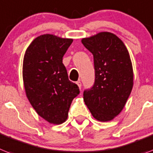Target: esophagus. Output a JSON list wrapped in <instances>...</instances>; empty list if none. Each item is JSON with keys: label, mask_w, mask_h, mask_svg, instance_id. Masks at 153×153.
Instances as JSON below:
<instances>
[{"label": "esophagus", "mask_w": 153, "mask_h": 153, "mask_svg": "<svg viewBox=\"0 0 153 153\" xmlns=\"http://www.w3.org/2000/svg\"><path fill=\"white\" fill-rule=\"evenodd\" d=\"M76 84H77V86H78V87H79V89H81V87H82L81 82H80V81H77V82H76Z\"/></svg>", "instance_id": "34e87169"}]
</instances>
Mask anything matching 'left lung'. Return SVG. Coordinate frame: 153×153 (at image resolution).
Instances as JSON below:
<instances>
[{
	"mask_svg": "<svg viewBox=\"0 0 153 153\" xmlns=\"http://www.w3.org/2000/svg\"><path fill=\"white\" fill-rule=\"evenodd\" d=\"M81 42L94 56L95 73L94 85L84 91V102L94 118L110 121L122 111L133 88L129 52L112 33H99Z\"/></svg>",
	"mask_w": 153,
	"mask_h": 153,
	"instance_id": "8db88e82",
	"label": "left lung"
}]
</instances>
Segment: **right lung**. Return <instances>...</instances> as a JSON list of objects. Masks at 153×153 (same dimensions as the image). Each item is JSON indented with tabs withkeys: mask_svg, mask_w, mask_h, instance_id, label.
<instances>
[{
	"mask_svg": "<svg viewBox=\"0 0 153 153\" xmlns=\"http://www.w3.org/2000/svg\"><path fill=\"white\" fill-rule=\"evenodd\" d=\"M73 39L44 34L34 39L23 59L22 78L26 96L37 114L54 124L64 123L78 86L71 82L62 63Z\"/></svg>",
	"mask_w": 153,
	"mask_h": 153,
	"instance_id": "add662e5",
	"label": "right lung"
}]
</instances>
